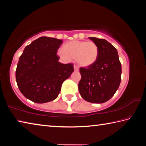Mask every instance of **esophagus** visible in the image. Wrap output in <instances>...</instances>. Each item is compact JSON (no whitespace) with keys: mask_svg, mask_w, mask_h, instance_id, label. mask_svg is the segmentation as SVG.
Returning <instances> with one entry per match:
<instances>
[{"mask_svg":"<svg viewBox=\"0 0 146 146\" xmlns=\"http://www.w3.org/2000/svg\"><path fill=\"white\" fill-rule=\"evenodd\" d=\"M73 68H74V70H75V71H79V68H78V67L77 66L74 65Z\"/></svg>","mask_w":146,"mask_h":146,"instance_id":"34e87169","label":"esophagus"}]
</instances>
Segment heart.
<instances>
[{"label":"heart","instance_id":"b5f03b06","mask_svg":"<svg viewBox=\"0 0 146 146\" xmlns=\"http://www.w3.org/2000/svg\"><path fill=\"white\" fill-rule=\"evenodd\" d=\"M57 53L64 60L76 59L79 65L90 67L97 62L99 51L97 44L93 41L72 40L64 44Z\"/></svg>","mask_w":146,"mask_h":146}]
</instances>
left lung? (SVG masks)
Returning a JSON list of instances; mask_svg holds the SVG:
<instances>
[{
  "instance_id": "obj_1",
  "label": "left lung",
  "mask_w": 146,
  "mask_h": 146,
  "mask_svg": "<svg viewBox=\"0 0 146 146\" xmlns=\"http://www.w3.org/2000/svg\"><path fill=\"white\" fill-rule=\"evenodd\" d=\"M97 44L98 58L93 66L80 68L78 90L84 99L91 103L107 102L115 95L121 81L122 66L117 49L105 39L89 37Z\"/></svg>"
}]
</instances>
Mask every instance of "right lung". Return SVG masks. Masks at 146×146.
<instances>
[{
  "instance_id": "add662e5",
  "label": "right lung",
  "mask_w": 146,
  "mask_h": 146,
  "mask_svg": "<svg viewBox=\"0 0 146 146\" xmlns=\"http://www.w3.org/2000/svg\"><path fill=\"white\" fill-rule=\"evenodd\" d=\"M62 40L41 36L24 49L16 70L21 92L32 102L42 104L57 98L64 80L74 71L72 64L59 62L57 50Z\"/></svg>"
}]
</instances>
